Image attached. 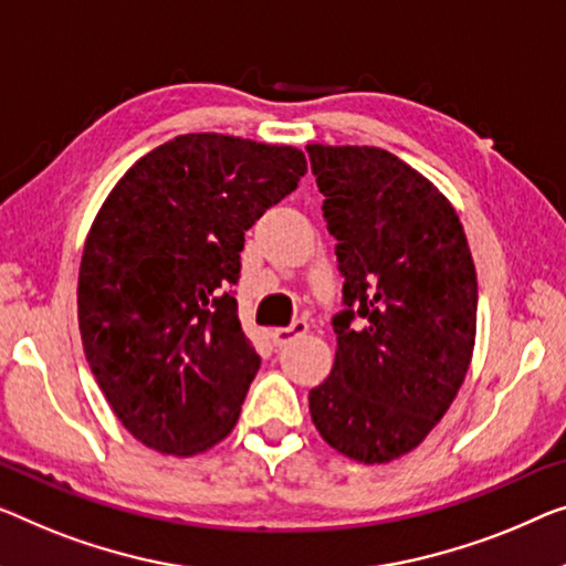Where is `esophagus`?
Listing matches in <instances>:
<instances>
[{
	"mask_svg": "<svg viewBox=\"0 0 566 566\" xmlns=\"http://www.w3.org/2000/svg\"><path fill=\"white\" fill-rule=\"evenodd\" d=\"M307 333V319H302V317H297L294 319L292 325H286V327H274L272 333V340H274V345H286L290 340H294V337L297 335H305Z\"/></svg>",
	"mask_w": 566,
	"mask_h": 566,
	"instance_id": "obj_1",
	"label": "esophagus"
}]
</instances>
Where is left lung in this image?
Listing matches in <instances>:
<instances>
[{"instance_id": "obj_1", "label": "left lung", "mask_w": 566, "mask_h": 566, "mask_svg": "<svg viewBox=\"0 0 566 566\" xmlns=\"http://www.w3.org/2000/svg\"><path fill=\"white\" fill-rule=\"evenodd\" d=\"M343 274L335 366L310 391L323 440L391 462L432 432L465 381L478 276L454 208L378 147L307 145Z\"/></svg>"}]
</instances>
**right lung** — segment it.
I'll list each match as a JSON object with an SVG mask.
<instances>
[{
  "label": "right lung",
  "mask_w": 566,
  "mask_h": 566,
  "mask_svg": "<svg viewBox=\"0 0 566 566\" xmlns=\"http://www.w3.org/2000/svg\"><path fill=\"white\" fill-rule=\"evenodd\" d=\"M297 147L182 134L108 192L78 274L86 360L114 415L165 454L231 432L261 366L239 323L243 233L297 188Z\"/></svg>",
  "instance_id": "obj_1"
}]
</instances>
